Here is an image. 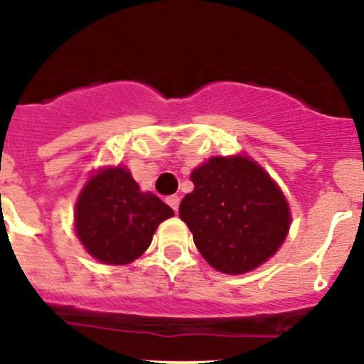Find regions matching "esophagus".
Listing matches in <instances>:
<instances>
[{
  "label": "esophagus",
  "mask_w": 364,
  "mask_h": 364,
  "mask_svg": "<svg viewBox=\"0 0 364 364\" xmlns=\"http://www.w3.org/2000/svg\"><path fill=\"white\" fill-rule=\"evenodd\" d=\"M166 200L171 207H173V210H178V207H179V197H178V195H171V197H167Z\"/></svg>",
  "instance_id": "34e87169"
}]
</instances>
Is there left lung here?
Segmentation results:
<instances>
[{
    "instance_id": "obj_1",
    "label": "left lung",
    "mask_w": 364,
    "mask_h": 364,
    "mask_svg": "<svg viewBox=\"0 0 364 364\" xmlns=\"http://www.w3.org/2000/svg\"><path fill=\"white\" fill-rule=\"evenodd\" d=\"M195 188L179 205L198 252L228 274L252 271L282 245L290 226L285 197L247 157H213L191 173Z\"/></svg>"
}]
</instances>
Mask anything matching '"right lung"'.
Instances as JSON below:
<instances>
[{
	"instance_id": "add662e5",
	"label": "right lung",
	"mask_w": 364,
	"mask_h": 364,
	"mask_svg": "<svg viewBox=\"0 0 364 364\" xmlns=\"http://www.w3.org/2000/svg\"><path fill=\"white\" fill-rule=\"evenodd\" d=\"M174 210L157 195L139 191L124 167L105 169L87 181L75 203V233L105 264H127L151 243L155 230Z\"/></svg>"
}]
</instances>
